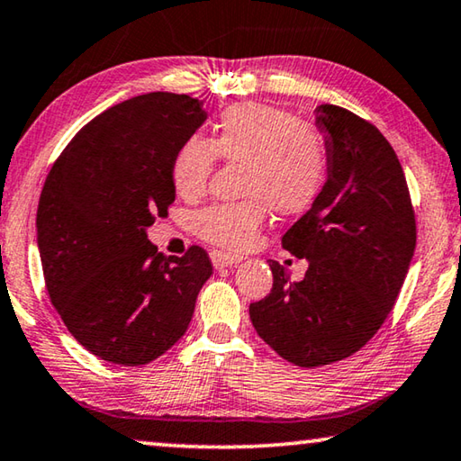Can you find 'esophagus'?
I'll list each match as a JSON object with an SVG mask.
<instances>
[{
	"label": "esophagus",
	"mask_w": 461,
	"mask_h": 461,
	"mask_svg": "<svg viewBox=\"0 0 461 461\" xmlns=\"http://www.w3.org/2000/svg\"><path fill=\"white\" fill-rule=\"evenodd\" d=\"M211 262H213L215 268H225V267H231V265H238V262H242V257H238V254L221 252V250H213L211 252Z\"/></svg>",
	"instance_id": "obj_1"
}]
</instances>
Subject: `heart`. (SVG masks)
<instances>
[{
  "label": "heart",
  "mask_w": 461,
  "mask_h": 461,
  "mask_svg": "<svg viewBox=\"0 0 461 461\" xmlns=\"http://www.w3.org/2000/svg\"><path fill=\"white\" fill-rule=\"evenodd\" d=\"M217 156L242 164V196L199 211L193 230L223 250H244L265 225L268 207L291 217L308 211L328 178V148L316 129L281 108L244 102L219 114L213 139L188 137L172 159V185L186 201L204 194Z\"/></svg>",
  "instance_id": "1"
}]
</instances>
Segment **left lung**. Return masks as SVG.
Wrapping results in <instances>:
<instances>
[{
	"label": "left lung",
	"instance_id": "left-lung-1",
	"mask_svg": "<svg viewBox=\"0 0 461 461\" xmlns=\"http://www.w3.org/2000/svg\"><path fill=\"white\" fill-rule=\"evenodd\" d=\"M328 178L281 244L308 260L302 281L268 260L273 289L250 303L252 326L283 359L322 367L374 339L414 257L416 221L404 170L377 127L347 108L320 104Z\"/></svg>",
	"mask_w": 461,
	"mask_h": 461
}]
</instances>
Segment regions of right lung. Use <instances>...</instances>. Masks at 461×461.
I'll return each instance as SVG.
<instances>
[{
  "mask_svg": "<svg viewBox=\"0 0 461 461\" xmlns=\"http://www.w3.org/2000/svg\"><path fill=\"white\" fill-rule=\"evenodd\" d=\"M207 121L203 102L151 92L108 108L57 158L36 211L50 303L79 345L116 365H145L182 339L213 275L191 246L164 257L148 240L176 199L172 159Z\"/></svg>",
  "mask_w": 461,
  "mask_h": 461,
  "instance_id": "right-lung-1",
  "label": "right lung"
}]
</instances>
